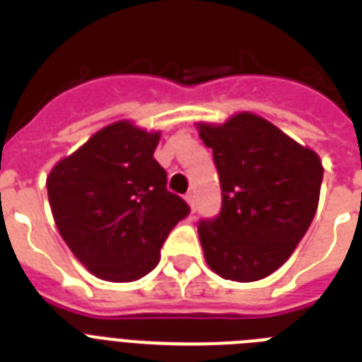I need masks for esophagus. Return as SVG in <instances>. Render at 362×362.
<instances>
[{"mask_svg": "<svg viewBox=\"0 0 362 362\" xmlns=\"http://www.w3.org/2000/svg\"><path fill=\"white\" fill-rule=\"evenodd\" d=\"M186 201H187V204H189L192 212H195V210H197V195H195L193 192H189L186 195Z\"/></svg>", "mask_w": 362, "mask_h": 362, "instance_id": "esophagus-1", "label": "esophagus"}]
</instances>
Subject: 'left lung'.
Wrapping results in <instances>:
<instances>
[{
    "mask_svg": "<svg viewBox=\"0 0 362 362\" xmlns=\"http://www.w3.org/2000/svg\"><path fill=\"white\" fill-rule=\"evenodd\" d=\"M197 127L212 148L221 186L220 214L197 226L204 259L226 280L267 278L314 220L323 180L320 156L252 112Z\"/></svg>",
    "mask_w": 362,
    "mask_h": 362,
    "instance_id": "left-lung-1",
    "label": "left lung"
}]
</instances>
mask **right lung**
I'll use <instances>...</instances> for the list:
<instances>
[{"instance_id": "right-lung-1", "label": "right lung", "mask_w": 362, "mask_h": 362, "mask_svg": "<svg viewBox=\"0 0 362 362\" xmlns=\"http://www.w3.org/2000/svg\"><path fill=\"white\" fill-rule=\"evenodd\" d=\"M159 133L116 122L90 136L47 178L58 231L75 257L107 281H135L159 263L173 227L189 214L153 159Z\"/></svg>"}]
</instances>
